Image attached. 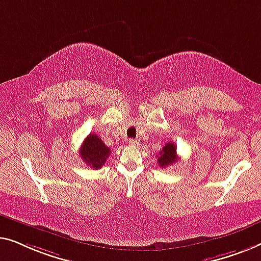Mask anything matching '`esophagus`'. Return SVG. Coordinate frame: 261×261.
<instances>
[{
    "label": "esophagus",
    "instance_id": "1",
    "mask_svg": "<svg viewBox=\"0 0 261 261\" xmlns=\"http://www.w3.org/2000/svg\"><path fill=\"white\" fill-rule=\"evenodd\" d=\"M129 144L130 145H134V146H137L139 144V142L137 141V139L132 138V139H129Z\"/></svg>",
    "mask_w": 261,
    "mask_h": 261
}]
</instances>
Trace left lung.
I'll list each match as a JSON object with an SVG mask.
<instances>
[{"instance_id":"8db88e82","label":"left lung","mask_w":261,"mask_h":261,"mask_svg":"<svg viewBox=\"0 0 261 261\" xmlns=\"http://www.w3.org/2000/svg\"><path fill=\"white\" fill-rule=\"evenodd\" d=\"M176 161H178L176 145L172 142H168L157 155V163L161 168H166L174 164Z\"/></svg>"}]
</instances>
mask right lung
<instances>
[{"label": "right lung", "instance_id": "1", "mask_svg": "<svg viewBox=\"0 0 261 261\" xmlns=\"http://www.w3.org/2000/svg\"><path fill=\"white\" fill-rule=\"evenodd\" d=\"M79 153L87 166L93 169H100L111 153V150L109 146L105 145L100 137H98L97 135L90 134L84 141Z\"/></svg>", "mask_w": 261, "mask_h": 261}]
</instances>
